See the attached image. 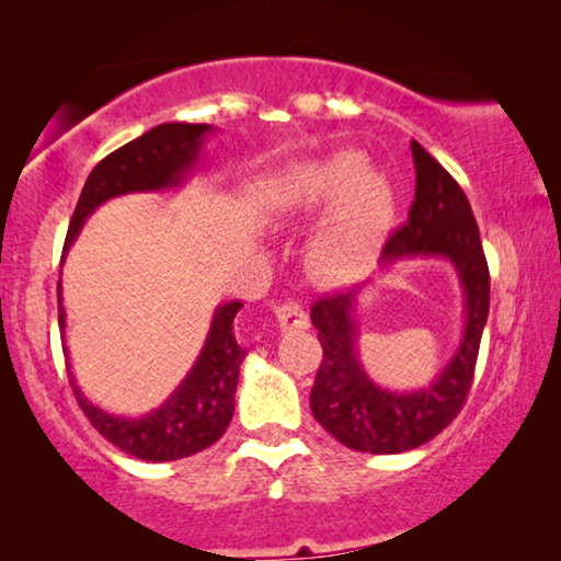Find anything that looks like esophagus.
Wrapping results in <instances>:
<instances>
[{
  "label": "esophagus",
  "instance_id": "1",
  "mask_svg": "<svg viewBox=\"0 0 561 561\" xmlns=\"http://www.w3.org/2000/svg\"><path fill=\"white\" fill-rule=\"evenodd\" d=\"M275 317H278L283 332H301V329H309V313H306L304 306L296 301L278 306Z\"/></svg>",
  "mask_w": 561,
  "mask_h": 561
}]
</instances>
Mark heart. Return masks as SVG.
Listing matches in <instances>:
<instances>
[{"label": "heart", "mask_w": 561, "mask_h": 561, "mask_svg": "<svg viewBox=\"0 0 561 561\" xmlns=\"http://www.w3.org/2000/svg\"><path fill=\"white\" fill-rule=\"evenodd\" d=\"M280 209H327L309 242V263L324 278H352L378 255L393 227L398 194L380 168L355 150L329 152L286 168L275 188Z\"/></svg>", "instance_id": "b5f03b06"}]
</instances>
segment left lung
Segmentation results:
<instances>
[{
	"mask_svg": "<svg viewBox=\"0 0 561 561\" xmlns=\"http://www.w3.org/2000/svg\"><path fill=\"white\" fill-rule=\"evenodd\" d=\"M416 168V198L409 221L382 248L380 265L409 257H447L465 288V332L449 365L432 386L396 393L367 378L357 359V329L352 311L359 288L319 298L311 324L324 350L311 388V413L336 442L370 455H398L416 449L444 432L467 401L482 329L490 309V273L480 229L459 183L411 140Z\"/></svg>",
	"mask_w": 561,
	"mask_h": 561,
	"instance_id": "8db88e82",
	"label": "left lung"
}]
</instances>
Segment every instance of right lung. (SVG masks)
Here are the masks:
<instances>
[{"label": "right lung", "mask_w": 561, "mask_h": 561, "mask_svg": "<svg viewBox=\"0 0 561 561\" xmlns=\"http://www.w3.org/2000/svg\"><path fill=\"white\" fill-rule=\"evenodd\" d=\"M206 133H211L209 125L168 122V125L152 127L150 133L99 160L83 183L79 204H76L71 225H68L64 257L79 237L89 214L106 198L133 194V191H163L183 183L191 168L196 165ZM240 309V301L219 306L211 319L202 355L191 367V373L173 390L171 398L148 416H112V413L89 403L71 380L73 393L79 398L81 411L87 413L91 426L104 439H110L114 447L137 459H145V462H171V459L191 457L211 447L232 421L237 378H240L242 359L248 355V350H242L234 336V317ZM58 324L66 329L60 283Z\"/></svg>", "instance_id": "obj_1"}]
</instances>
